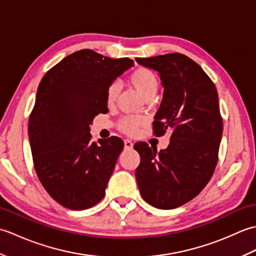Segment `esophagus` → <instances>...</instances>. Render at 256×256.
<instances>
[{"label":"esophagus","instance_id":"1","mask_svg":"<svg viewBox=\"0 0 256 256\" xmlns=\"http://www.w3.org/2000/svg\"><path fill=\"white\" fill-rule=\"evenodd\" d=\"M133 145L134 144L131 140H124V148H132Z\"/></svg>","mask_w":256,"mask_h":256}]
</instances>
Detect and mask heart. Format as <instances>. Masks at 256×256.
Wrapping results in <instances>:
<instances>
[{"instance_id":"heart-1","label":"heart","mask_w":256,"mask_h":256,"mask_svg":"<svg viewBox=\"0 0 256 256\" xmlns=\"http://www.w3.org/2000/svg\"><path fill=\"white\" fill-rule=\"evenodd\" d=\"M134 89L142 96L144 99L153 98L160 86V81L157 79L156 74L148 68H138L131 74L128 78ZM120 94V86L118 84H112L106 89V102L108 104L116 100ZM145 124V118L142 116H125L120 121L118 128L124 133L133 135L136 133L140 126Z\"/></svg>"}]
</instances>
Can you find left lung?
Segmentation results:
<instances>
[{"instance_id":"obj_1","label":"left lung","mask_w":256,"mask_h":256,"mask_svg":"<svg viewBox=\"0 0 256 256\" xmlns=\"http://www.w3.org/2000/svg\"><path fill=\"white\" fill-rule=\"evenodd\" d=\"M158 72L164 88L154 132L170 131V143L157 152L135 144L140 162L135 172L143 199L158 209H175L199 194L218 162L222 138L218 92L192 59L174 52L135 59Z\"/></svg>"}]
</instances>
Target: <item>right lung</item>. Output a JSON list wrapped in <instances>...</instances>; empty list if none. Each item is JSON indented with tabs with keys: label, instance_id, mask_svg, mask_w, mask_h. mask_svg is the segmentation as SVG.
<instances>
[{
	"label": "right lung",
	"instance_id": "obj_1",
	"mask_svg": "<svg viewBox=\"0 0 256 256\" xmlns=\"http://www.w3.org/2000/svg\"><path fill=\"white\" fill-rule=\"evenodd\" d=\"M132 66V59L82 50L59 62L38 86L28 122L32 160L46 192L68 209H88L104 197L124 144L116 136L92 142L90 124L108 111V86Z\"/></svg>",
	"mask_w": 256,
	"mask_h": 256
}]
</instances>
